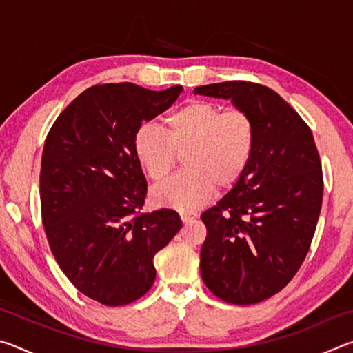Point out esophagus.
Segmentation results:
<instances>
[{"label":"esophagus","instance_id":"34e87169","mask_svg":"<svg viewBox=\"0 0 353 353\" xmlns=\"http://www.w3.org/2000/svg\"><path fill=\"white\" fill-rule=\"evenodd\" d=\"M179 214H181V219L183 221V223H188V221L198 218V213L191 212V210H182Z\"/></svg>","mask_w":353,"mask_h":353}]
</instances>
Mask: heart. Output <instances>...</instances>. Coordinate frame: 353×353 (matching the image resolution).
<instances>
[{
	"mask_svg": "<svg viewBox=\"0 0 353 353\" xmlns=\"http://www.w3.org/2000/svg\"><path fill=\"white\" fill-rule=\"evenodd\" d=\"M255 126L243 110H225L193 101L171 112L163 130L145 124L134 137V152L152 181H162L183 157V172L154 187L157 205L194 210L204 205L214 188L229 190L240 182L252 160Z\"/></svg>",
	"mask_w": 353,
	"mask_h": 353,
	"instance_id": "obj_1",
	"label": "heart"
}]
</instances>
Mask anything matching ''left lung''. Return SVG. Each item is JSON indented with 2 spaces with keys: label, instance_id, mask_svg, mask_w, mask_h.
Returning <instances> with one entry per match:
<instances>
[{
  "label": "left lung",
  "instance_id": "left-lung-1",
  "mask_svg": "<svg viewBox=\"0 0 353 353\" xmlns=\"http://www.w3.org/2000/svg\"><path fill=\"white\" fill-rule=\"evenodd\" d=\"M193 93L232 101L255 126L246 172L201 214L202 280L224 302L250 305L285 288L305 260L322 205L319 154L312 130L271 88L232 81Z\"/></svg>",
  "mask_w": 353,
  "mask_h": 353
}]
</instances>
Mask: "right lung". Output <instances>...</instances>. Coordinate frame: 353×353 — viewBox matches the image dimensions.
Segmentation results:
<instances>
[{
  "label": "right lung",
  "instance_id": "right-lung-1",
  "mask_svg": "<svg viewBox=\"0 0 353 353\" xmlns=\"http://www.w3.org/2000/svg\"><path fill=\"white\" fill-rule=\"evenodd\" d=\"M183 92H152L130 82L81 93L46 137L40 171L41 218L51 252L82 294L119 307L146 294L154 255L181 230L170 208L140 213L146 179L134 152L143 121Z\"/></svg>",
  "mask_w": 353,
  "mask_h": 353
}]
</instances>
